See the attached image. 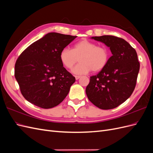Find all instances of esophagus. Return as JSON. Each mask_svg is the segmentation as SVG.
Returning <instances> with one entry per match:
<instances>
[{
    "label": "esophagus",
    "instance_id": "34e87169",
    "mask_svg": "<svg viewBox=\"0 0 153 153\" xmlns=\"http://www.w3.org/2000/svg\"><path fill=\"white\" fill-rule=\"evenodd\" d=\"M80 77H81V76H75V79L78 80Z\"/></svg>",
    "mask_w": 153,
    "mask_h": 153
}]
</instances>
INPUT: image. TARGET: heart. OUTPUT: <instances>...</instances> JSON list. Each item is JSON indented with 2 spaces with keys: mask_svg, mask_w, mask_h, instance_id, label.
Masks as SVG:
<instances>
[{
  "mask_svg": "<svg viewBox=\"0 0 153 153\" xmlns=\"http://www.w3.org/2000/svg\"><path fill=\"white\" fill-rule=\"evenodd\" d=\"M80 64L73 69L75 74H84L91 70L98 72L106 66L109 59L108 50L98 47L96 43L88 40H82L75 45L72 50L63 49L60 53V60L63 66L71 69L78 62Z\"/></svg>",
  "mask_w": 153,
  "mask_h": 153,
  "instance_id": "b5f03b06",
  "label": "heart"
}]
</instances>
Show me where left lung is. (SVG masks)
I'll return each mask as SVG.
<instances>
[{
    "label": "left lung",
    "instance_id": "left-lung-1",
    "mask_svg": "<svg viewBox=\"0 0 153 153\" xmlns=\"http://www.w3.org/2000/svg\"><path fill=\"white\" fill-rule=\"evenodd\" d=\"M110 48L112 55L98 75L90 77L85 92L88 99L103 110L116 108L135 89L140 69L136 50L124 39L114 36L92 37Z\"/></svg>",
    "mask_w": 153,
    "mask_h": 153
}]
</instances>
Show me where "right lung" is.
I'll return each mask as SVG.
<instances>
[{"instance_id":"right-lung-1","label":"right lung","mask_w":153,"mask_h":153,"mask_svg":"<svg viewBox=\"0 0 153 153\" xmlns=\"http://www.w3.org/2000/svg\"><path fill=\"white\" fill-rule=\"evenodd\" d=\"M76 38L50 32L20 54L15 63V76L29 102L47 109L66 98L75 78L63 67L60 53Z\"/></svg>"}]
</instances>
